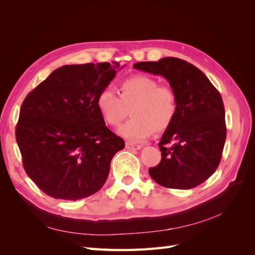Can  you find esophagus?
Returning a JSON list of instances; mask_svg holds the SVG:
<instances>
[{"label":"esophagus","instance_id":"esophagus-1","mask_svg":"<svg viewBox=\"0 0 255 255\" xmlns=\"http://www.w3.org/2000/svg\"><path fill=\"white\" fill-rule=\"evenodd\" d=\"M126 148L128 149V150L136 151V150H140V149H141V145H139V144H133V143L128 142V143L126 144Z\"/></svg>","mask_w":255,"mask_h":255}]
</instances>
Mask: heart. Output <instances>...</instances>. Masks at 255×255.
<instances>
[{
  "mask_svg": "<svg viewBox=\"0 0 255 255\" xmlns=\"http://www.w3.org/2000/svg\"><path fill=\"white\" fill-rule=\"evenodd\" d=\"M96 105L111 127L119 126L130 111L133 118L118 129V134L129 142L146 139L154 129L163 132L171 126L177 112L174 90L145 75H135L121 82L119 96L110 89L101 90Z\"/></svg>",
  "mask_w": 255,
  "mask_h": 255,
  "instance_id": "obj_1",
  "label": "heart"
}]
</instances>
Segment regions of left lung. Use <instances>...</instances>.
I'll use <instances>...</instances> for the list:
<instances>
[{"label":"left lung","mask_w":255,"mask_h":255,"mask_svg":"<svg viewBox=\"0 0 255 255\" xmlns=\"http://www.w3.org/2000/svg\"><path fill=\"white\" fill-rule=\"evenodd\" d=\"M135 69L161 75L177 99V112L158 143L161 160L149 169L167 188L190 189L218 168L227 137L226 113L219 91L197 67L175 57L140 61Z\"/></svg>","instance_id":"8db88e82"}]
</instances>
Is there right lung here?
<instances>
[{
  "instance_id": "right-lung-1",
  "label": "right lung",
  "mask_w": 255,
  "mask_h": 255,
  "mask_svg": "<svg viewBox=\"0 0 255 255\" xmlns=\"http://www.w3.org/2000/svg\"><path fill=\"white\" fill-rule=\"evenodd\" d=\"M119 68L115 61L63 66L23 101L16 139L25 172L44 194L75 201L106 182L126 143L105 126L96 99Z\"/></svg>"
}]
</instances>
